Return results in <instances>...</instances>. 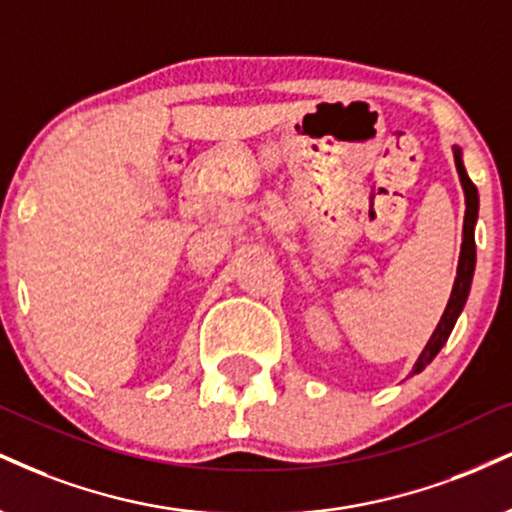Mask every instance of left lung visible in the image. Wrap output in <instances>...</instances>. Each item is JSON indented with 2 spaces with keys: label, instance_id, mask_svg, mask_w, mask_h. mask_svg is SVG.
Instances as JSON below:
<instances>
[{
  "label": "left lung",
  "instance_id": "obj_1",
  "mask_svg": "<svg viewBox=\"0 0 512 512\" xmlns=\"http://www.w3.org/2000/svg\"><path fill=\"white\" fill-rule=\"evenodd\" d=\"M453 157H455V169H458V176H460V186L465 190V224H463V245H460L458 274H455L451 300H448L446 310H443L441 322L436 324L432 338H429L427 346H424L420 357H417L415 367H412V374L422 372V369L427 367L436 355H439L443 343H446L448 336H451L453 326L458 322L460 312H463L465 307L467 295H470L474 262H477V250H474V224H477V214H479L477 186H474L470 176H467L465 164H463V150H460L458 145H453Z\"/></svg>",
  "mask_w": 512,
  "mask_h": 512
}]
</instances>
